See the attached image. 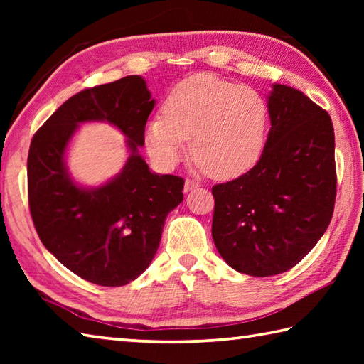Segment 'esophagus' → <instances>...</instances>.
Returning a JSON list of instances; mask_svg holds the SVG:
<instances>
[{"instance_id":"esophagus-1","label":"esophagus","mask_w":364,"mask_h":364,"mask_svg":"<svg viewBox=\"0 0 364 364\" xmlns=\"http://www.w3.org/2000/svg\"><path fill=\"white\" fill-rule=\"evenodd\" d=\"M197 188H200V184L197 183V181H194V180H188L184 181V192H189V191H194V189H197Z\"/></svg>"}]
</instances>
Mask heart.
<instances>
[{"label": "heart", "mask_w": 364, "mask_h": 364, "mask_svg": "<svg viewBox=\"0 0 364 364\" xmlns=\"http://www.w3.org/2000/svg\"><path fill=\"white\" fill-rule=\"evenodd\" d=\"M267 100L250 86H236L198 73L170 90L162 115L145 127V145L162 167H173L186 151L211 176L233 180L258 164L267 144Z\"/></svg>", "instance_id": "obj_1"}]
</instances>
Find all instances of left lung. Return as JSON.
<instances>
[{
  "mask_svg": "<svg viewBox=\"0 0 364 364\" xmlns=\"http://www.w3.org/2000/svg\"><path fill=\"white\" fill-rule=\"evenodd\" d=\"M270 129L249 173L213 186V239L237 272H286L318 244L336 198L335 131L327 111L300 90L274 84Z\"/></svg>",
  "mask_w": 364,
  "mask_h": 364,
  "instance_id": "1",
  "label": "left lung"
}]
</instances>
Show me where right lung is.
Wrapping results in <instances>:
<instances>
[{"label":"right lung","instance_id":"1","mask_svg":"<svg viewBox=\"0 0 364 364\" xmlns=\"http://www.w3.org/2000/svg\"><path fill=\"white\" fill-rule=\"evenodd\" d=\"M154 106L137 75L84 89L37 129L28 154V200L46 250L73 274L100 286L136 280L156 253L167 214L183 202L184 180L150 172L137 153ZM107 121L129 139L122 172L100 188L68 175L65 150L80 122Z\"/></svg>","mask_w":364,"mask_h":364}]
</instances>
